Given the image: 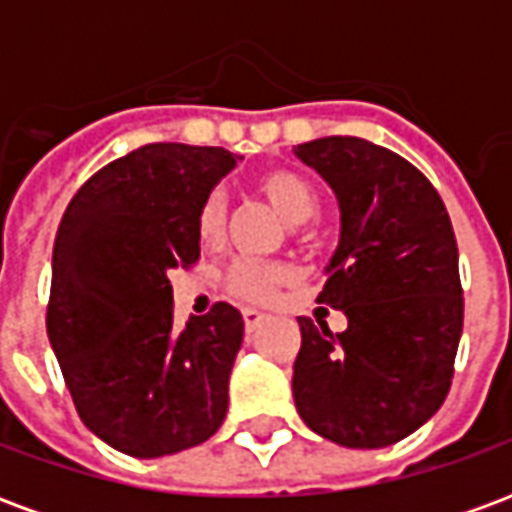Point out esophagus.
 I'll list each match as a JSON object with an SVG mask.
<instances>
[{"mask_svg": "<svg viewBox=\"0 0 512 512\" xmlns=\"http://www.w3.org/2000/svg\"><path fill=\"white\" fill-rule=\"evenodd\" d=\"M268 321V315H263V312H257V310H244V326H246V332L252 334L255 329H260L263 323Z\"/></svg>", "mask_w": 512, "mask_h": 512, "instance_id": "1", "label": "esophagus"}]
</instances>
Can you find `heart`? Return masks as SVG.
<instances>
[{"label":"heart","instance_id":"obj_1","mask_svg":"<svg viewBox=\"0 0 512 512\" xmlns=\"http://www.w3.org/2000/svg\"><path fill=\"white\" fill-rule=\"evenodd\" d=\"M255 189L277 208L285 222H312L321 211V194L310 180L293 169H268L255 180ZM227 230V200L219 189H213L197 208V235L205 246L219 244ZM293 235L299 230L293 227ZM285 279V268L271 260H235L224 274V288L241 301H266Z\"/></svg>","mask_w":512,"mask_h":512}]
</instances>
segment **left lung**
I'll list each match as a JSON object with an SVG mask.
<instances>
[{"label":"left lung","instance_id":"obj_1","mask_svg":"<svg viewBox=\"0 0 512 512\" xmlns=\"http://www.w3.org/2000/svg\"><path fill=\"white\" fill-rule=\"evenodd\" d=\"M337 194L340 246L318 301L348 329L299 318L293 397L323 439L376 450L425 425L450 392L463 288L450 213L422 172L359 136L296 147Z\"/></svg>","mask_w":512,"mask_h":512}]
</instances>
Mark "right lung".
<instances>
[{
  "label": "right lung",
  "mask_w": 512,
  "mask_h": 512,
  "mask_svg": "<svg viewBox=\"0 0 512 512\" xmlns=\"http://www.w3.org/2000/svg\"><path fill=\"white\" fill-rule=\"evenodd\" d=\"M224 147L153 142L73 194L51 257L46 332L87 428L134 458L197 447L227 414L244 318L227 301L175 329L172 268L200 260L197 208Z\"/></svg>",
  "instance_id": "1"
}]
</instances>
